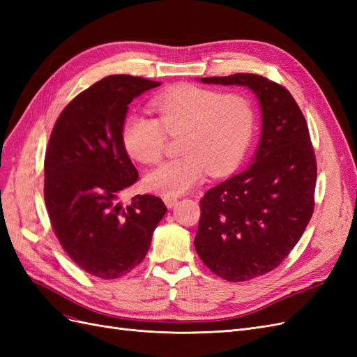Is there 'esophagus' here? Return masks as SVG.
Returning <instances> with one entry per match:
<instances>
[{
    "mask_svg": "<svg viewBox=\"0 0 357 357\" xmlns=\"http://www.w3.org/2000/svg\"><path fill=\"white\" fill-rule=\"evenodd\" d=\"M164 202L168 208H172L177 204V198L176 197H164Z\"/></svg>",
    "mask_w": 357,
    "mask_h": 357,
    "instance_id": "obj_1",
    "label": "esophagus"
}]
</instances>
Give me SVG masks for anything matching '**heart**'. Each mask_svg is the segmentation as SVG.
I'll use <instances>...</instances> for the list:
<instances>
[{"label": "heart", "instance_id": "1", "mask_svg": "<svg viewBox=\"0 0 357 357\" xmlns=\"http://www.w3.org/2000/svg\"><path fill=\"white\" fill-rule=\"evenodd\" d=\"M158 121L131 114L122 126V144L139 164H155L164 153L167 134L180 135L183 156L160 164L144 176V188L164 197H180L207 176L236 167L250 144L255 109L244 93L178 84L152 100Z\"/></svg>", "mask_w": 357, "mask_h": 357}]
</instances>
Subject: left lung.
<instances>
[{"instance_id": "left-lung-1", "label": "left lung", "mask_w": 357, "mask_h": 357, "mask_svg": "<svg viewBox=\"0 0 357 357\" xmlns=\"http://www.w3.org/2000/svg\"><path fill=\"white\" fill-rule=\"evenodd\" d=\"M202 83L245 86L259 100L261 139L252 164L205 192L195 248L228 282L273 271L296 245L314 210L316 156L294 96L262 75L238 73Z\"/></svg>"}]
</instances>
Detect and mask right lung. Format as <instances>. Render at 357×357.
Listing matches in <instances>:
<instances>
[{
	"mask_svg": "<svg viewBox=\"0 0 357 357\" xmlns=\"http://www.w3.org/2000/svg\"><path fill=\"white\" fill-rule=\"evenodd\" d=\"M159 82L109 75L79 93L53 126L45 158V201L63 250L88 274L113 280L143 261L167 213L153 195L117 202L138 172L122 144L129 104Z\"/></svg>",
	"mask_w": 357,
	"mask_h": 357,
	"instance_id": "obj_1",
	"label": "right lung"
}]
</instances>
